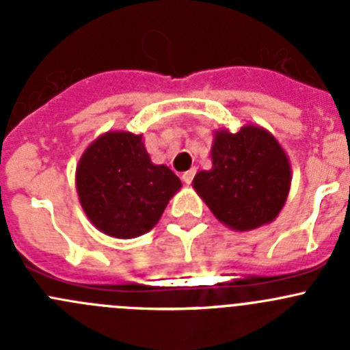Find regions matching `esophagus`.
Listing matches in <instances>:
<instances>
[{
	"label": "esophagus",
	"mask_w": 350,
	"mask_h": 350,
	"mask_svg": "<svg viewBox=\"0 0 350 350\" xmlns=\"http://www.w3.org/2000/svg\"><path fill=\"white\" fill-rule=\"evenodd\" d=\"M195 174H196V169L195 167L189 169V171H186V172H183V176H181L183 183H185V185H191V181H193V178H195Z\"/></svg>",
	"instance_id": "esophagus-1"
}]
</instances>
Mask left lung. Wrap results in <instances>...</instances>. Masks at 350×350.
<instances>
[{"instance_id":"left-lung-1","label":"left lung","mask_w":350,"mask_h":350,"mask_svg":"<svg viewBox=\"0 0 350 350\" xmlns=\"http://www.w3.org/2000/svg\"><path fill=\"white\" fill-rule=\"evenodd\" d=\"M193 188L218 221L249 232L276 220L291 188V164L276 137L259 125L232 133L215 130L211 169L200 171Z\"/></svg>"}]
</instances>
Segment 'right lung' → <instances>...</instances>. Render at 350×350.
Listing matches in <instances>:
<instances>
[{"label": "right lung", "instance_id": "obj_1", "mask_svg": "<svg viewBox=\"0 0 350 350\" xmlns=\"http://www.w3.org/2000/svg\"><path fill=\"white\" fill-rule=\"evenodd\" d=\"M181 179L154 164L142 135L107 132L88 146L76 167L79 203L91 224L115 239H135L157 225Z\"/></svg>", "mask_w": 350, "mask_h": 350}]
</instances>
